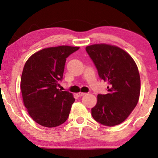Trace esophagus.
Masks as SVG:
<instances>
[{
    "mask_svg": "<svg viewBox=\"0 0 158 158\" xmlns=\"http://www.w3.org/2000/svg\"><path fill=\"white\" fill-rule=\"evenodd\" d=\"M85 93L79 92V93H77V96H78V97H81V96H84V95H85Z\"/></svg>",
    "mask_w": 158,
    "mask_h": 158,
    "instance_id": "obj_1",
    "label": "esophagus"
}]
</instances>
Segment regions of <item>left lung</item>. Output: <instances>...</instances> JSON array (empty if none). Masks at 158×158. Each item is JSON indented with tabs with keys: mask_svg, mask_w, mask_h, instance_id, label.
Returning a JSON list of instances; mask_svg holds the SVG:
<instances>
[{
	"mask_svg": "<svg viewBox=\"0 0 158 158\" xmlns=\"http://www.w3.org/2000/svg\"><path fill=\"white\" fill-rule=\"evenodd\" d=\"M98 75L108 82L107 94H98L91 109L93 118L105 126L122 123L137 106L140 94V76L133 58L114 45L96 44L85 47Z\"/></svg>",
	"mask_w": 158,
	"mask_h": 158,
	"instance_id": "obj_1",
	"label": "left lung"
}]
</instances>
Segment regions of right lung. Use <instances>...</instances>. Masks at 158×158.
<instances>
[{"label":"right lung","mask_w":158,"mask_h":158,"mask_svg":"<svg viewBox=\"0 0 158 158\" xmlns=\"http://www.w3.org/2000/svg\"><path fill=\"white\" fill-rule=\"evenodd\" d=\"M78 47L62 45L36 52L26 62L21 79L23 102L34 122L45 127L60 126L68 119L75 98L57 88L66 58Z\"/></svg>","instance_id":"obj_1"}]
</instances>
